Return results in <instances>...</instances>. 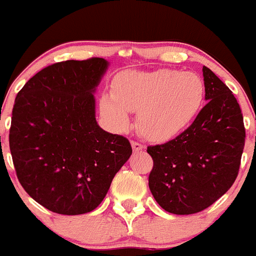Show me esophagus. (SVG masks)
I'll return each instance as SVG.
<instances>
[{
  "label": "esophagus",
  "mask_w": 256,
  "mask_h": 256,
  "mask_svg": "<svg viewBox=\"0 0 256 256\" xmlns=\"http://www.w3.org/2000/svg\"><path fill=\"white\" fill-rule=\"evenodd\" d=\"M132 148H133L134 152H140L144 149V146L142 143H139V142L132 140Z\"/></svg>",
  "instance_id": "esophagus-1"
}]
</instances>
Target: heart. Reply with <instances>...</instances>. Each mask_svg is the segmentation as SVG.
<instances>
[{"instance_id":"obj_1","label":"heart","mask_w":256,"mask_h":256,"mask_svg":"<svg viewBox=\"0 0 256 256\" xmlns=\"http://www.w3.org/2000/svg\"><path fill=\"white\" fill-rule=\"evenodd\" d=\"M204 96V82L196 73L126 70L113 80V93L100 97V110L118 132L130 124L129 112H136L139 132L150 140L164 142L193 122Z\"/></svg>"}]
</instances>
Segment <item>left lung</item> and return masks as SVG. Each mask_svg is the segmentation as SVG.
<instances>
[{
    "instance_id": "1",
    "label": "left lung",
    "mask_w": 256,
    "mask_h": 256,
    "mask_svg": "<svg viewBox=\"0 0 256 256\" xmlns=\"http://www.w3.org/2000/svg\"><path fill=\"white\" fill-rule=\"evenodd\" d=\"M206 106L190 127L172 140L149 146V189L156 203L176 215L196 214L224 196L236 179L245 144L236 98L213 70L203 67Z\"/></svg>"
}]
</instances>
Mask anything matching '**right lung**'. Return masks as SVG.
I'll use <instances>...</instances> for the list:
<instances>
[{"label": "right lung", "mask_w": 256, "mask_h": 256, "mask_svg": "<svg viewBox=\"0 0 256 256\" xmlns=\"http://www.w3.org/2000/svg\"><path fill=\"white\" fill-rule=\"evenodd\" d=\"M107 67L98 57L53 63L17 93L10 128L17 178L53 213L94 210L132 154L126 136L96 120L93 92Z\"/></svg>", "instance_id": "obj_1"}]
</instances>
